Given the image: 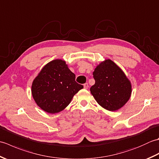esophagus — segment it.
Returning <instances> with one entry per match:
<instances>
[{
    "instance_id": "1",
    "label": "esophagus",
    "mask_w": 159,
    "mask_h": 159,
    "mask_svg": "<svg viewBox=\"0 0 159 159\" xmlns=\"http://www.w3.org/2000/svg\"><path fill=\"white\" fill-rule=\"evenodd\" d=\"M83 86H84V88H85V89H87V88H88V87H89V85H88V83H86L84 84Z\"/></svg>"
}]
</instances>
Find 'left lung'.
<instances>
[{
    "mask_svg": "<svg viewBox=\"0 0 159 159\" xmlns=\"http://www.w3.org/2000/svg\"><path fill=\"white\" fill-rule=\"evenodd\" d=\"M95 84L90 92L96 102L108 111H115L129 100L131 84L122 70L110 59L101 62L93 72Z\"/></svg>",
    "mask_w": 159,
    "mask_h": 159,
    "instance_id": "8db88e82",
    "label": "left lung"
}]
</instances>
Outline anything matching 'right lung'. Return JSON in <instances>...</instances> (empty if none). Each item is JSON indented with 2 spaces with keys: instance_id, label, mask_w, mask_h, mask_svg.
<instances>
[{
  "instance_id": "obj_1",
  "label": "right lung",
  "mask_w": 159,
  "mask_h": 159,
  "mask_svg": "<svg viewBox=\"0 0 159 159\" xmlns=\"http://www.w3.org/2000/svg\"><path fill=\"white\" fill-rule=\"evenodd\" d=\"M75 78L66 61L61 59L52 61L43 67L33 80L31 87L33 99L47 113L60 112L83 88L82 85L76 82Z\"/></svg>"
}]
</instances>
